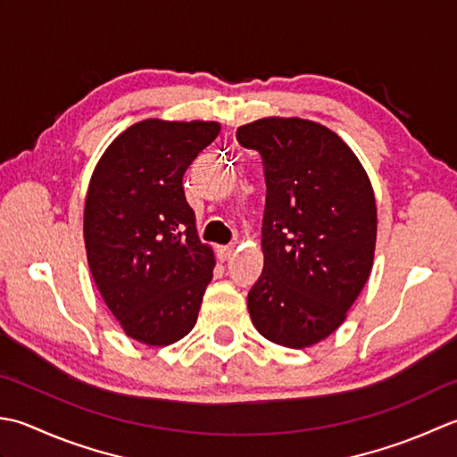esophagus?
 I'll list each match as a JSON object with an SVG mask.
<instances>
[{"label":"esophagus","instance_id":"1","mask_svg":"<svg viewBox=\"0 0 457 457\" xmlns=\"http://www.w3.org/2000/svg\"><path fill=\"white\" fill-rule=\"evenodd\" d=\"M232 254H235V246H219L217 248V258L220 260V262H227V260L232 258Z\"/></svg>","mask_w":457,"mask_h":457}]
</instances>
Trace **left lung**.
I'll return each instance as SVG.
<instances>
[{
  "mask_svg": "<svg viewBox=\"0 0 457 457\" xmlns=\"http://www.w3.org/2000/svg\"><path fill=\"white\" fill-rule=\"evenodd\" d=\"M242 147L262 157L264 268L248 292L254 328L303 349L345 320L370 274L377 204L359 160L331 129L300 118L240 126Z\"/></svg>",
  "mask_w": 457,
  "mask_h": 457,
  "instance_id": "8db88e82",
  "label": "left lung"
}]
</instances>
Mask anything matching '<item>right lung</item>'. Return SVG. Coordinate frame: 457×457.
Masks as SVG:
<instances>
[{
    "label": "right lung",
    "instance_id": "right-lung-1",
    "mask_svg": "<svg viewBox=\"0 0 457 457\" xmlns=\"http://www.w3.org/2000/svg\"><path fill=\"white\" fill-rule=\"evenodd\" d=\"M220 132L217 122L144 120L102 155L85 204L92 278L128 337H185L212 278V250L195 230L183 175Z\"/></svg>",
    "mask_w": 457,
    "mask_h": 457
}]
</instances>
